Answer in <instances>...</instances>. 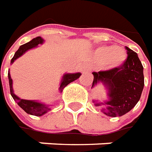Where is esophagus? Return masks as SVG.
<instances>
[{
	"instance_id": "34e87169",
	"label": "esophagus",
	"mask_w": 152,
	"mask_h": 152,
	"mask_svg": "<svg viewBox=\"0 0 152 152\" xmlns=\"http://www.w3.org/2000/svg\"><path fill=\"white\" fill-rule=\"evenodd\" d=\"M81 69L83 73H88V72H89V71L91 70L90 67H88V65H87V66H83V67L81 68Z\"/></svg>"
}]
</instances>
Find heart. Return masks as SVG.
Masks as SVG:
<instances>
[{"mask_svg": "<svg viewBox=\"0 0 152 152\" xmlns=\"http://www.w3.org/2000/svg\"><path fill=\"white\" fill-rule=\"evenodd\" d=\"M95 58L99 62H104L110 69L119 67L126 61L127 52L123 47L105 46L99 47L95 51Z\"/></svg>", "mask_w": 152, "mask_h": 152, "instance_id": "b5f03b06", "label": "heart"}]
</instances>
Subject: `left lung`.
<instances>
[{
	"label": "left lung",
	"instance_id": "8db88e82",
	"mask_svg": "<svg viewBox=\"0 0 152 152\" xmlns=\"http://www.w3.org/2000/svg\"><path fill=\"white\" fill-rule=\"evenodd\" d=\"M126 50L128 58L120 67L92 72L91 88L102 83L107 91V100H92V102L110 117L122 116L130 111L140 100L144 87L143 66L137 54L127 47Z\"/></svg>",
	"mask_w": 152,
	"mask_h": 152
}]
</instances>
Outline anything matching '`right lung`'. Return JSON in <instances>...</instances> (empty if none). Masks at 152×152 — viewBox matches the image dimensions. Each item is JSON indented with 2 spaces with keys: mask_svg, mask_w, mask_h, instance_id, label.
<instances>
[{
  "mask_svg": "<svg viewBox=\"0 0 152 152\" xmlns=\"http://www.w3.org/2000/svg\"><path fill=\"white\" fill-rule=\"evenodd\" d=\"M44 39L41 37H37L35 38L32 39L30 42H27V43L23 44L22 46H20L18 50L15 53V56L11 59L10 64H12L15 60L20 56H22L23 54L27 52L28 50H31L33 48L38 47L39 44H43ZM81 76V73H67L64 74L62 76V79H61V83H60V88H59V92H62L64 88L69 84L72 82L75 81L76 79H78L79 77ZM8 78H9V84H10V94L12 96L13 99L16 102V103L21 107V108L28 115H32L35 116H42L45 115L46 113L50 111L51 110V105H47L42 102H37V101H33V100H24V99L19 98L18 96H16L14 92V89H13V80L11 77H10V69L8 71Z\"/></svg>",
  "mask_w": 152,
  "mask_h": 152,
  "instance_id": "1",
  "label": "right lung"
}]
</instances>
